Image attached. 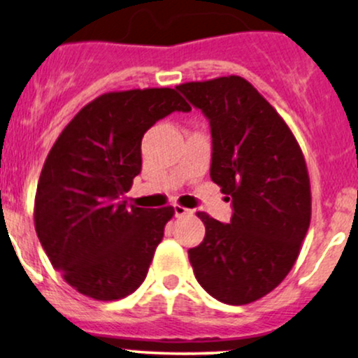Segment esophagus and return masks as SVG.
Returning a JSON list of instances; mask_svg holds the SVG:
<instances>
[{
    "label": "esophagus",
    "mask_w": 358,
    "mask_h": 358,
    "mask_svg": "<svg viewBox=\"0 0 358 358\" xmlns=\"http://www.w3.org/2000/svg\"><path fill=\"white\" fill-rule=\"evenodd\" d=\"M173 210H175V215H176V217H183V215L192 214V210H190V209H185V207L178 206V203H176V206H173Z\"/></svg>",
    "instance_id": "obj_1"
}]
</instances>
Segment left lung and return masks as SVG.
Returning a JSON list of instances; mask_svg holds the SVG:
<instances>
[{"instance_id": "1", "label": "left lung", "mask_w": 358, "mask_h": 358, "mask_svg": "<svg viewBox=\"0 0 358 358\" xmlns=\"http://www.w3.org/2000/svg\"><path fill=\"white\" fill-rule=\"evenodd\" d=\"M207 117L210 178L229 195V224L197 212L206 238L188 250L195 278L231 306L266 296L290 272L311 222V187L290 129L245 78L176 86Z\"/></svg>"}]
</instances>
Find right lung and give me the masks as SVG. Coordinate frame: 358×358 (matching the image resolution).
Masks as SVG:
<instances>
[{
    "label": "right lung",
    "mask_w": 358,
    "mask_h": 358,
    "mask_svg": "<svg viewBox=\"0 0 358 358\" xmlns=\"http://www.w3.org/2000/svg\"><path fill=\"white\" fill-rule=\"evenodd\" d=\"M190 110L171 88L105 93L54 143L35 194V231L54 268L83 296L117 301L146 278L175 210L129 207L124 195L141 173L148 129Z\"/></svg>",
    "instance_id": "add662e5"
}]
</instances>
